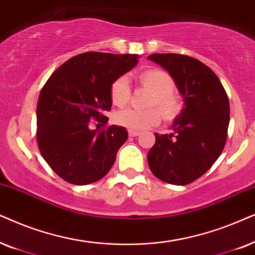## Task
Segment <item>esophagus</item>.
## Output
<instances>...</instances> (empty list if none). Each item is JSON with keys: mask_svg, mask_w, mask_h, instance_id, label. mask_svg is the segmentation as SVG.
<instances>
[{"mask_svg": "<svg viewBox=\"0 0 255 255\" xmlns=\"http://www.w3.org/2000/svg\"><path fill=\"white\" fill-rule=\"evenodd\" d=\"M128 134H129V136H138V135H140L141 133H140V131H137V130L129 129V130H128Z\"/></svg>", "mask_w": 255, "mask_h": 255, "instance_id": "34e87169", "label": "esophagus"}]
</instances>
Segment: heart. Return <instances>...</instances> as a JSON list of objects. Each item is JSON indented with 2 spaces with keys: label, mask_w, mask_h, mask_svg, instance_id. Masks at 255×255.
I'll list each match as a JSON object with an SVG mask.
<instances>
[{
  "label": "heart",
  "mask_w": 255,
  "mask_h": 255,
  "mask_svg": "<svg viewBox=\"0 0 255 255\" xmlns=\"http://www.w3.org/2000/svg\"><path fill=\"white\" fill-rule=\"evenodd\" d=\"M140 81L144 87L154 92L150 105L157 106L167 120H172L178 115L182 108L179 98L172 92L175 84L172 78L164 71L149 69L140 74ZM130 86L127 76H121L113 81L111 86V99L117 106H125L129 101ZM115 122L131 130H144L154 127L161 121V112L157 108L147 110L126 108L115 114Z\"/></svg>",
  "instance_id": "b5f03b06"
}]
</instances>
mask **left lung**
Returning a JSON list of instances; mask_svg holds the SVG:
<instances>
[{
	"label": "left lung",
	"mask_w": 255,
	"mask_h": 255,
	"mask_svg": "<svg viewBox=\"0 0 255 255\" xmlns=\"http://www.w3.org/2000/svg\"><path fill=\"white\" fill-rule=\"evenodd\" d=\"M170 74L183 99L171 134L155 133L147 157L152 174L175 185L204 175L222 154L230 124V103L215 72L199 60L177 53L148 57Z\"/></svg>",
	"instance_id": "obj_1"
}]
</instances>
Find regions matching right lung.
I'll return each mask as SVG.
<instances>
[{"instance_id": "1", "label": "right lung", "mask_w": 255, "mask_h": 255, "mask_svg": "<svg viewBox=\"0 0 255 255\" xmlns=\"http://www.w3.org/2000/svg\"><path fill=\"white\" fill-rule=\"evenodd\" d=\"M137 62V54L81 53L44 85L37 104V142L47 164L66 182L91 184L111 170L127 129L115 125L92 129L90 121L106 125L103 113L112 107V84Z\"/></svg>"}]
</instances>
